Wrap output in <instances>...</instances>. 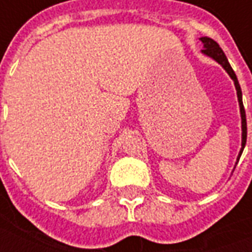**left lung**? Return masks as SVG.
Masks as SVG:
<instances>
[{"label":"left lung","mask_w":252,"mask_h":252,"mask_svg":"<svg viewBox=\"0 0 252 252\" xmlns=\"http://www.w3.org/2000/svg\"><path fill=\"white\" fill-rule=\"evenodd\" d=\"M200 40L202 41V44H204V50H201V52L205 54L206 57H211L212 59H215L219 64H221L222 68L228 72V75L232 78L233 83H235V88H236L239 106H240V116H242V148H240V151H239L238 160H236V164H238L239 159H240V155L243 153L244 146H246V140H247V121H246V112H244L243 99H242V89H240V85H239L236 74H235V71L232 70V67H231L229 62H228L227 57H225V54L222 52L220 46H219L213 39L206 37V36L200 37Z\"/></svg>","instance_id":"left-lung-1"}]
</instances>
